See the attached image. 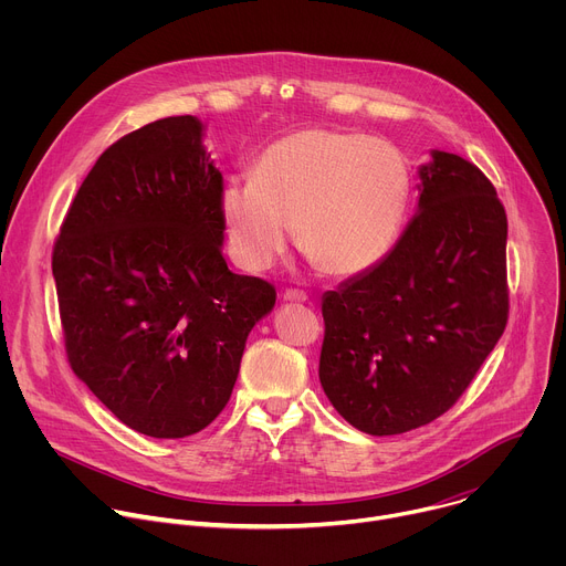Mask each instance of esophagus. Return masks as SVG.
Wrapping results in <instances>:
<instances>
[{
	"label": "esophagus",
	"mask_w": 566,
	"mask_h": 566,
	"mask_svg": "<svg viewBox=\"0 0 566 566\" xmlns=\"http://www.w3.org/2000/svg\"><path fill=\"white\" fill-rule=\"evenodd\" d=\"M284 300H286V302H295V304H304L308 297H306V293H302V291L289 289V291H284Z\"/></svg>",
	"instance_id": "1"
}]
</instances>
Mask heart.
<instances>
[{"instance_id":"heart-1","label":"heart","mask_w":566,"mask_h":566,"mask_svg":"<svg viewBox=\"0 0 566 566\" xmlns=\"http://www.w3.org/2000/svg\"><path fill=\"white\" fill-rule=\"evenodd\" d=\"M410 197L412 170L396 145L360 132L304 129L273 143L255 177L232 179L221 208L241 269L269 271L297 228L315 266L349 277L391 251Z\"/></svg>"}]
</instances>
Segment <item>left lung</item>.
<instances>
[{"label":"left lung","instance_id":"obj_1","mask_svg":"<svg viewBox=\"0 0 566 566\" xmlns=\"http://www.w3.org/2000/svg\"><path fill=\"white\" fill-rule=\"evenodd\" d=\"M419 175V212L394 249L322 297V389L374 437L448 412L509 322V221L495 186L439 149Z\"/></svg>","mask_w":566,"mask_h":566}]
</instances>
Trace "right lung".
I'll use <instances>...</instances> for the list:
<instances>
[{
  "label": "right lung",
  "mask_w": 566,
  "mask_h": 566,
  "mask_svg": "<svg viewBox=\"0 0 566 566\" xmlns=\"http://www.w3.org/2000/svg\"><path fill=\"white\" fill-rule=\"evenodd\" d=\"M195 116L154 120L109 145L53 244L71 369L127 428L184 439L232 394L275 286L228 269L223 177Z\"/></svg>",
  "instance_id": "obj_1"
}]
</instances>
